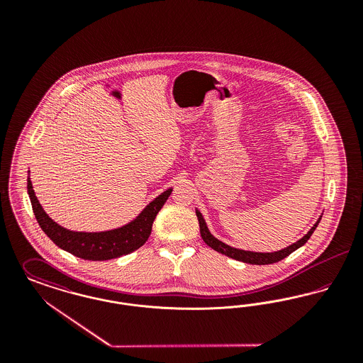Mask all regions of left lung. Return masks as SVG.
Wrapping results in <instances>:
<instances>
[{
    "mask_svg": "<svg viewBox=\"0 0 363 363\" xmlns=\"http://www.w3.org/2000/svg\"><path fill=\"white\" fill-rule=\"evenodd\" d=\"M196 215H197V219H199V225H200V234H201V238L204 240V242L207 243L209 247H212L213 250L225 255L227 257H231V259H238L242 262H246V264H256V265H267V264H274L277 262L280 259H286L289 255H291L293 252H295L298 247L303 246L308 240L311 238V234L314 233L315 227L320 223L321 220V216L318 218V220L315 222V225L311 227L309 230V233L306 235H303V238H301L299 241L295 242L293 245H290L289 247L286 249H281L279 252H274V253H257V252H249V250H241V249H235V247H231L228 245H225L222 241L216 240L208 230L207 223L203 218V215L200 213L199 209H196Z\"/></svg>",
    "mask_w": 363,
    "mask_h": 363,
    "instance_id": "obj_1",
    "label": "left lung"
}]
</instances>
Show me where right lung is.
Segmentation results:
<instances>
[{
    "label": "right lung",
    "mask_w": 363,
    "mask_h": 363,
    "mask_svg": "<svg viewBox=\"0 0 363 363\" xmlns=\"http://www.w3.org/2000/svg\"><path fill=\"white\" fill-rule=\"evenodd\" d=\"M27 189L35 218L43 233L58 247L69 252L70 255L76 257L91 261L117 259L138 250L151 235L156 215L173 191V189L163 191L143 209V212L135 220L126 225H122L120 228L102 233H79L67 230L49 218V215L43 211L35 196L30 178L27 181Z\"/></svg>",
    "instance_id": "add662e5"
}]
</instances>
